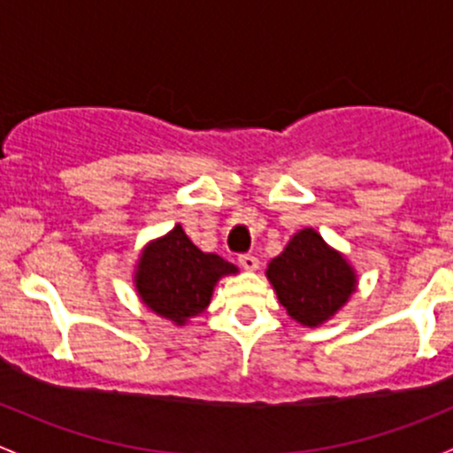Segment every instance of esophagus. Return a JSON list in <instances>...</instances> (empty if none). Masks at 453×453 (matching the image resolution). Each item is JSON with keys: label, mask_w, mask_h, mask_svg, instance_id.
<instances>
[{"label": "esophagus", "mask_w": 453, "mask_h": 453, "mask_svg": "<svg viewBox=\"0 0 453 453\" xmlns=\"http://www.w3.org/2000/svg\"><path fill=\"white\" fill-rule=\"evenodd\" d=\"M237 261H240V265L244 270H257V265H259V259L255 257V255H250V253L240 255V257H237Z\"/></svg>", "instance_id": "1"}]
</instances>
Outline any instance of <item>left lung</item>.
<instances>
[{
    "mask_svg": "<svg viewBox=\"0 0 453 453\" xmlns=\"http://www.w3.org/2000/svg\"><path fill=\"white\" fill-rule=\"evenodd\" d=\"M265 274L288 314L307 327L331 319L356 290L351 265L314 228L298 231Z\"/></svg>",
    "mask_w": 453,
    "mask_h": 453,
    "instance_id": "8db88e82",
    "label": "left lung"
}]
</instances>
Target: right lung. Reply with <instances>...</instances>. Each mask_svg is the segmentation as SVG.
Masks as SVG:
<instances>
[{
	"instance_id": "add662e5",
	"label": "right lung",
	"mask_w": 453,
	"mask_h": 453,
	"mask_svg": "<svg viewBox=\"0 0 453 453\" xmlns=\"http://www.w3.org/2000/svg\"><path fill=\"white\" fill-rule=\"evenodd\" d=\"M235 270L220 255L196 249L183 226L176 225L143 250L134 283L152 311L183 325L209 305L218 279Z\"/></svg>"
}]
</instances>
